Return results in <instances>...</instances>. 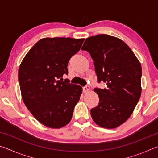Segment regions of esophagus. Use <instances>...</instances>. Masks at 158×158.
Instances as JSON below:
<instances>
[{
  "mask_svg": "<svg viewBox=\"0 0 158 158\" xmlns=\"http://www.w3.org/2000/svg\"><path fill=\"white\" fill-rule=\"evenodd\" d=\"M90 90V86L89 85H85V86L83 87V92L84 93H87Z\"/></svg>",
  "mask_w": 158,
  "mask_h": 158,
  "instance_id": "34e87169",
  "label": "esophagus"
}]
</instances>
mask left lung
<instances>
[{
	"label": "left lung",
	"instance_id": "left-lung-1",
	"mask_svg": "<svg viewBox=\"0 0 158 158\" xmlns=\"http://www.w3.org/2000/svg\"><path fill=\"white\" fill-rule=\"evenodd\" d=\"M81 49L92 58L98 82L106 84V89H94L99 104L90 109L93 120L104 128L118 127L129 118L139 100V61L123 41L105 34L88 37Z\"/></svg>",
	"mask_w": 158,
	"mask_h": 158
}]
</instances>
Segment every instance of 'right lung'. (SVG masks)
I'll list each match as a JSON object with an SVG mask.
<instances>
[{
    "label": "right lung",
    "mask_w": 158,
    "mask_h": 158,
    "mask_svg": "<svg viewBox=\"0 0 158 158\" xmlns=\"http://www.w3.org/2000/svg\"><path fill=\"white\" fill-rule=\"evenodd\" d=\"M84 41L70 37L41 39L21 63L18 77L23 101L45 126L57 129L71 121L82 87L69 84L68 79L63 81L62 77L68 74L69 60Z\"/></svg>",
    "instance_id": "1"
}]
</instances>
